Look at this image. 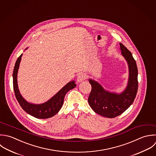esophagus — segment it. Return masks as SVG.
Returning a JSON list of instances; mask_svg holds the SVG:
<instances>
[{
    "instance_id": "esophagus-1",
    "label": "esophagus",
    "mask_w": 156,
    "mask_h": 156,
    "mask_svg": "<svg viewBox=\"0 0 156 156\" xmlns=\"http://www.w3.org/2000/svg\"><path fill=\"white\" fill-rule=\"evenodd\" d=\"M86 78V75L84 73H80L77 76V82L81 83Z\"/></svg>"
}]
</instances>
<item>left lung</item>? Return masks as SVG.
Instances as JSON below:
<instances>
[{
  "label": "left lung",
  "mask_w": 156,
  "mask_h": 156,
  "mask_svg": "<svg viewBox=\"0 0 156 156\" xmlns=\"http://www.w3.org/2000/svg\"><path fill=\"white\" fill-rule=\"evenodd\" d=\"M122 56L127 62L129 70L128 83L120 93L106 90L97 81L89 78L92 90L88 102L97 114L107 118H115L123 113L133 104L138 89V70L132 53L122 44H120Z\"/></svg>",
  "instance_id": "1"
}]
</instances>
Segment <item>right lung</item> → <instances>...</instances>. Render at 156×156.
<instances>
[{"label": "right lung", "instance_id": "add662e5", "mask_svg": "<svg viewBox=\"0 0 156 156\" xmlns=\"http://www.w3.org/2000/svg\"><path fill=\"white\" fill-rule=\"evenodd\" d=\"M28 48H25L27 50ZM22 53L17 58L14 67L12 79L13 88L16 98L22 108L31 116L39 119H45L50 118L56 115L61 109L66 94L68 91L76 87L75 81L69 82L61 90H59L55 95L45 103L41 104H34L27 101L21 95L17 84V73L19 68Z\"/></svg>", "mask_w": 156, "mask_h": 156}]
</instances>
